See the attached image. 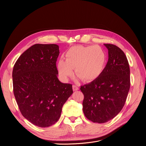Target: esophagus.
<instances>
[{"label":"esophagus","mask_w":146,"mask_h":146,"mask_svg":"<svg viewBox=\"0 0 146 146\" xmlns=\"http://www.w3.org/2000/svg\"><path fill=\"white\" fill-rule=\"evenodd\" d=\"M73 90L74 91H76V90H79V88L76 85H73Z\"/></svg>","instance_id":"obj_1"}]
</instances>
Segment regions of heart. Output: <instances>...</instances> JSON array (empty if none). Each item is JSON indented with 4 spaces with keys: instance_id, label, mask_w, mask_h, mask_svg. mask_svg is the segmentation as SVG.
Listing matches in <instances>:
<instances>
[{
    "instance_id": "1",
    "label": "heart",
    "mask_w": 146,
    "mask_h": 146,
    "mask_svg": "<svg viewBox=\"0 0 146 146\" xmlns=\"http://www.w3.org/2000/svg\"><path fill=\"white\" fill-rule=\"evenodd\" d=\"M106 61V54L100 46H74L66 52L65 60L58 61L57 68L63 79L71 76L74 68L75 74L81 80L90 82L101 74Z\"/></svg>"
}]
</instances>
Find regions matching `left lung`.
<instances>
[{"label":"left lung","instance_id":"obj_1","mask_svg":"<svg viewBox=\"0 0 146 146\" xmlns=\"http://www.w3.org/2000/svg\"><path fill=\"white\" fill-rule=\"evenodd\" d=\"M108 61L101 74L81 86L85 117L97 123H105L119 113L125 103L130 88V70L124 52L117 46L104 44Z\"/></svg>","mask_w":146,"mask_h":146}]
</instances>
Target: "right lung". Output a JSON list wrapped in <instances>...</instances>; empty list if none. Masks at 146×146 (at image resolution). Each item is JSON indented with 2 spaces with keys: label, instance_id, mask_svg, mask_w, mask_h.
Instances as JSON below:
<instances>
[{
  "label": "right lung",
  "instance_id": "right-lung-1",
  "mask_svg": "<svg viewBox=\"0 0 146 146\" xmlns=\"http://www.w3.org/2000/svg\"><path fill=\"white\" fill-rule=\"evenodd\" d=\"M57 44H34L23 52L12 72L13 94L28 121L48 127L58 120L63 106L73 94L72 85L57 78Z\"/></svg>",
  "mask_w": 146,
  "mask_h": 146
}]
</instances>
